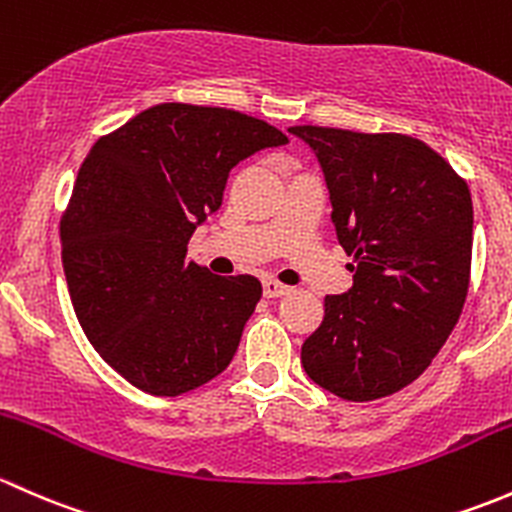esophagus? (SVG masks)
Here are the masks:
<instances>
[{
  "label": "esophagus",
  "instance_id": "1",
  "mask_svg": "<svg viewBox=\"0 0 512 512\" xmlns=\"http://www.w3.org/2000/svg\"><path fill=\"white\" fill-rule=\"evenodd\" d=\"M288 291H291V288L278 283L276 278H266V281H263V295H266V298H281V295H286Z\"/></svg>",
  "mask_w": 512,
  "mask_h": 512
}]
</instances>
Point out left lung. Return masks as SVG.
I'll return each instance as SVG.
<instances>
[{
    "mask_svg": "<svg viewBox=\"0 0 512 512\" xmlns=\"http://www.w3.org/2000/svg\"><path fill=\"white\" fill-rule=\"evenodd\" d=\"M288 130L318 155L355 273L345 295H325L323 323L300 347L303 370L347 402L389 397L431 365L461 318L473 249L468 184L409 135Z\"/></svg>",
    "mask_w": 512,
    "mask_h": 512,
    "instance_id": "1",
    "label": "left lung"
}]
</instances>
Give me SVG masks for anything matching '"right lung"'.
<instances>
[{
  "instance_id": "add662e5",
  "label": "right lung",
  "mask_w": 512,
  "mask_h": 512,
  "mask_svg": "<svg viewBox=\"0 0 512 512\" xmlns=\"http://www.w3.org/2000/svg\"><path fill=\"white\" fill-rule=\"evenodd\" d=\"M286 142L239 110L160 103L86 155L61 217L63 273L83 333L133 387L177 397L229 367L261 283L214 276L187 244L231 167Z\"/></svg>"
}]
</instances>
